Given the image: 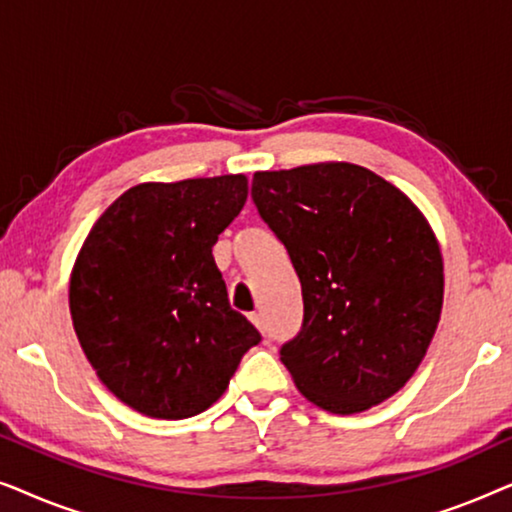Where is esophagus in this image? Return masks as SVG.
<instances>
[{"label": "esophagus", "instance_id": "1", "mask_svg": "<svg viewBox=\"0 0 512 512\" xmlns=\"http://www.w3.org/2000/svg\"><path fill=\"white\" fill-rule=\"evenodd\" d=\"M249 319H251V324H254L256 328H258V331H265V324H263V314L261 312H251L249 314Z\"/></svg>", "mask_w": 512, "mask_h": 512}]
</instances>
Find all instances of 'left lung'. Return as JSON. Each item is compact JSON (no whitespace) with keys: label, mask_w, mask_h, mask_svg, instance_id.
<instances>
[{"label":"left lung","mask_w":512,"mask_h":512,"mask_svg":"<svg viewBox=\"0 0 512 512\" xmlns=\"http://www.w3.org/2000/svg\"><path fill=\"white\" fill-rule=\"evenodd\" d=\"M251 200L303 286V326L279 349L300 394L335 415L387 401L443 307V256L422 212L352 163L256 172Z\"/></svg>","instance_id":"left-lung-1"}]
</instances>
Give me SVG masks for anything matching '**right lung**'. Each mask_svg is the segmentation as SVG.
Instances as JSON below:
<instances>
[{
	"instance_id": "add662e5",
	"label": "right lung",
	"mask_w": 512,
	"mask_h": 512,
	"mask_svg": "<svg viewBox=\"0 0 512 512\" xmlns=\"http://www.w3.org/2000/svg\"><path fill=\"white\" fill-rule=\"evenodd\" d=\"M247 177L139 184L95 221L74 263V331L104 387L158 419L200 415L261 333L228 303L212 247Z\"/></svg>"
}]
</instances>
